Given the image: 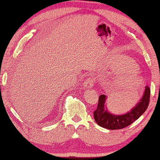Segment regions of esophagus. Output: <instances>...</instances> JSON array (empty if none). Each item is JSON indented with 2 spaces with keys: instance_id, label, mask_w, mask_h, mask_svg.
Here are the masks:
<instances>
[{
  "instance_id": "obj_1",
  "label": "esophagus",
  "mask_w": 160,
  "mask_h": 160,
  "mask_svg": "<svg viewBox=\"0 0 160 160\" xmlns=\"http://www.w3.org/2000/svg\"><path fill=\"white\" fill-rule=\"evenodd\" d=\"M83 86L84 88H92V87L94 86V81L92 78H88L87 79L85 82L83 83Z\"/></svg>"
}]
</instances>
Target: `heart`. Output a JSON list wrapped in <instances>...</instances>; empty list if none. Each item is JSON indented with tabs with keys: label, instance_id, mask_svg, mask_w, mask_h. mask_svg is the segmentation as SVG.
Wrapping results in <instances>:
<instances>
[{
	"label": "heart",
	"instance_id": "b5f03b06",
	"mask_svg": "<svg viewBox=\"0 0 160 160\" xmlns=\"http://www.w3.org/2000/svg\"><path fill=\"white\" fill-rule=\"evenodd\" d=\"M123 63L127 68L123 70V74L119 76V83L123 85H137L141 81L138 68L130 58H127Z\"/></svg>",
	"mask_w": 160,
	"mask_h": 160
}]
</instances>
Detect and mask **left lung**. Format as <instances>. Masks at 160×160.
I'll use <instances>...</instances> for the list:
<instances>
[{"label":"left lung","mask_w":160,"mask_h":160,"mask_svg":"<svg viewBox=\"0 0 160 160\" xmlns=\"http://www.w3.org/2000/svg\"><path fill=\"white\" fill-rule=\"evenodd\" d=\"M150 97V89L146 86L141 98L134 107L123 114H113L107 107V97L102 94L99 98L97 109L94 112V118L96 123L102 128L117 130L126 128L140 118L147 110Z\"/></svg>","instance_id":"1"}]
</instances>
